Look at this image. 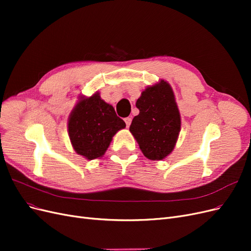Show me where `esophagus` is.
<instances>
[{
  "label": "esophagus",
  "mask_w": 251,
  "mask_h": 251,
  "mask_svg": "<svg viewBox=\"0 0 251 251\" xmlns=\"http://www.w3.org/2000/svg\"><path fill=\"white\" fill-rule=\"evenodd\" d=\"M125 121H126V126L128 127L131 126V123H132V118L131 117H126V118H125Z\"/></svg>",
  "instance_id": "1"
}]
</instances>
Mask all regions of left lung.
Wrapping results in <instances>:
<instances>
[{
	"label": "left lung",
	"mask_w": 251,
	"mask_h": 251,
	"mask_svg": "<svg viewBox=\"0 0 251 251\" xmlns=\"http://www.w3.org/2000/svg\"><path fill=\"white\" fill-rule=\"evenodd\" d=\"M139 114L130 132L150 160H163L175 149L181 130V116L170 83L161 79L148 86L136 101Z\"/></svg>",
	"instance_id": "obj_1"
}]
</instances>
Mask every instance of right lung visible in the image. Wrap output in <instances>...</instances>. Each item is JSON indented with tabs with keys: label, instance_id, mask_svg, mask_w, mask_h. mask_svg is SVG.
<instances>
[{
	"label": "right lung",
	"instance_id": "add662e5",
	"mask_svg": "<svg viewBox=\"0 0 251 251\" xmlns=\"http://www.w3.org/2000/svg\"><path fill=\"white\" fill-rule=\"evenodd\" d=\"M126 127L111 104L95 92L90 97L80 95L68 118V134L76 153L88 160L104 155L113 136Z\"/></svg>",
	"mask_w": 251,
	"mask_h": 251
}]
</instances>
